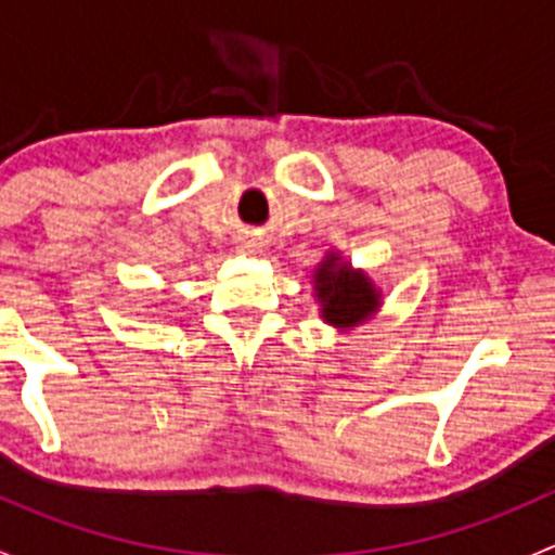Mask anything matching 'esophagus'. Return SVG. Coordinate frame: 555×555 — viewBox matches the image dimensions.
<instances>
[{
    "label": "esophagus",
    "mask_w": 555,
    "mask_h": 555,
    "mask_svg": "<svg viewBox=\"0 0 555 555\" xmlns=\"http://www.w3.org/2000/svg\"><path fill=\"white\" fill-rule=\"evenodd\" d=\"M244 246H257V242H255V238H244V242H242Z\"/></svg>",
    "instance_id": "34e87169"
}]
</instances>
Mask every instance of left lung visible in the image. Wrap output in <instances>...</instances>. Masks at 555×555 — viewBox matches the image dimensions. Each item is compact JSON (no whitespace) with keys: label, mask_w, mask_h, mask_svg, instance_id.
Masks as SVG:
<instances>
[{"label":"left lung","mask_w":555,"mask_h":555,"mask_svg":"<svg viewBox=\"0 0 555 555\" xmlns=\"http://www.w3.org/2000/svg\"><path fill=\"white\" fill-rule=\"evenodd\" d=\"M317 298L322 300L324 322L338 327H354L365 322L378 306V293L365 273H351L349 266H338V257H327L317 271Z\"/></svg>","instance_id":"obj_1"}]
</instances>
